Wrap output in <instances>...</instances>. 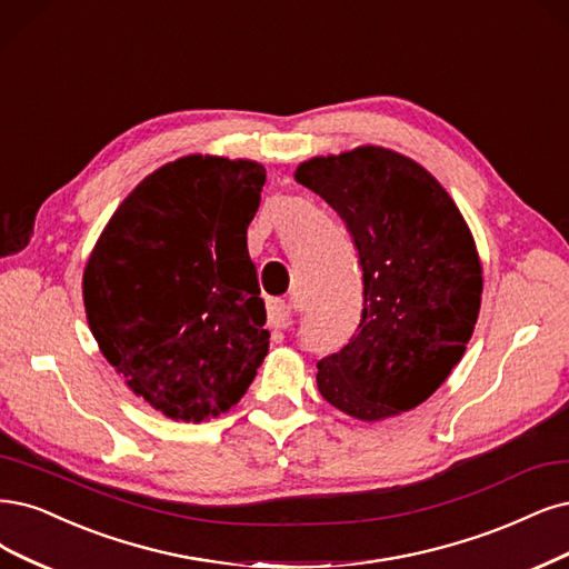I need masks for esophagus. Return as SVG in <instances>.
I'll return each instance as SVG.
<instances>
[{
	"instance_id": "obj_1",
	"label": "esophagus",
	"mask_w": 569,
	"mask_h": 569,
	"mask_svg": "<svg viewBox=\"0 0 569 569\" xmlns=\"http://www.w3.org/2000/svg\"><path fill=\"white\" fill-rule=\"evenodd\" d=\"M268 325L276 329H287L293 325V310L289 303L272 299L268 301Z\"/></svg>"
}]
</instances>
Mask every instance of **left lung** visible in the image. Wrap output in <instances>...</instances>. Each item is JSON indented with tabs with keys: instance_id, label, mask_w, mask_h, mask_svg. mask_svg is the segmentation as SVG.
Segmentation results:
<instances>
[{
	"instance_id": "left-lung-1",
	"label": "left lung",
	"mask_w": 569,
	"mask_h": 569,
	"mask_svg": "<svg viewBox=\"0 0 569 569\" xmlns=\"http://www.w3.org/2000/svg\"><path fill=\"white\" fill-rule=\"evenodd\" d=\"M297 181L339 213L362 270L356 335L318 362L322 398L362 421L415 409L473 335L482 270L471 230L433 176L386 148L308 160Z\"/></svg>"
}]
</instances>
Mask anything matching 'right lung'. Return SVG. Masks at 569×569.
<instances>
[{"instance_id":"add662e5","label":"right lung","mask_w":569,"mask_h":569,"mask_svg":"<svg viewBox=\"0 0 569 569\" xmlns=\"http://www.w3.org/2000/svg\"><path fill=\"white\" fill-rule=\"evenodd\" d=\"M266 169L190 154L112 213L84 270V308L106 360L150 407L219 417L268 356L270 331L247 228Z\"/></svg>"}]
</instances>
